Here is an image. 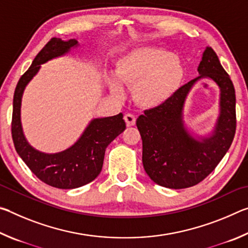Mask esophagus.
Instances as JSON below:
<instances>
[{"label": "esophagus", "instance_id": "esophagus-1", "mask_svg": "<svg viewBox=\"0 0 248 248\" xmlns=\"http://www.w3.org/2000/svg\"><path fill=\"white\" fill-rule=\"evenodd\" d=\"M124 119L125 121V124H127L128 127H131V125L136 124V117H134L132 114H125Z\"/></svg>", "mask_w": 248, "mask_h": 248}]
</instances>
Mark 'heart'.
I'll return each instance as SVG.
<instances>
[{
	"label": "heart",
	"mask_w": 248,
	"mask_h": 248,
	"mask_svg": "<svg viewBox=\"0 0 248 248\" xmlns=\"http://www.w3.org/2000/svg\"><path fill=\"white\" fill-rule=\"evenodd\" d=\"M116 75L132 87L133 99L140 107L154 109L165 105L177 93L185 78L180 58L169 50L143 46L129 50L116 65ZM109 90L120 97L123 91L114 78L107 79Z\"/></svg>",
	"instance_id": "1"
}]
</instances>
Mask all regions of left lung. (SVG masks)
I'll use <instances>...</instances> for the list:
<instances>
[{
    "instance_id": "8db88e82",
    "label": "left lung",
    "mask_w": 248,
    "mask_h": 248,
    "mask_svg": "<svg viewBox=\"0 0 248 248\" xmlns=\"http://www.w3.org/2000/svg\"><path fill=\"white\" fill-rule=\"evenodd\" d=\"M197 70L199 77L180 87L173 98L137 119L145 173L170 189L195 186L207 177L228 152L236 129L233 83L211 47L204 49ZM204 78L219 89V116L208 134L198 135L187 128L183 108L191 90Z\"/></svg>"
}]
</instances>
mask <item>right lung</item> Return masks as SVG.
<instances>
[{"instance_id": "add662e5", "label": "right lung", "mask_w": 248, "mask_h": 248, "mask_svg": "<svg viewBox=\"0 0 248 248\" xmlns=\"http://www.w3.org/2000/svg\"><path fill=\"white\" fill-rule=\"evenodd\" d=\"M78 46L75 39L50 40L19 78L13 99L12 137L16 152L41 182L60 189H73L93 182L102 171L106 148L125 129L124 115L120 112L112 117L92 119L77 142L61 152H41L27 141L20 116L25 89L39 72L41 64L66 56Z\"/></svg>"}]
</instances>
